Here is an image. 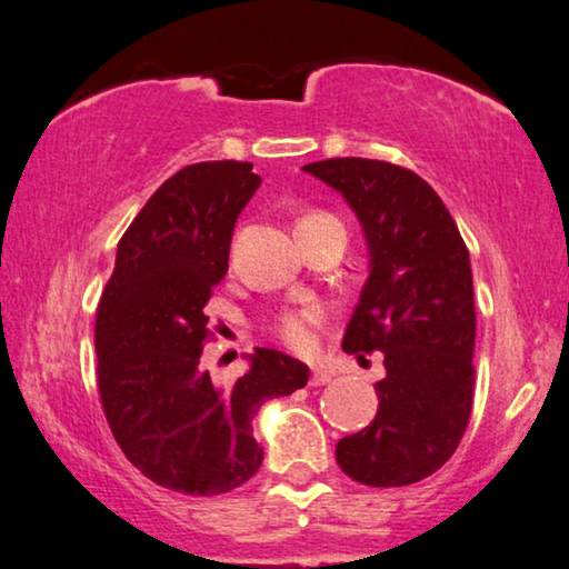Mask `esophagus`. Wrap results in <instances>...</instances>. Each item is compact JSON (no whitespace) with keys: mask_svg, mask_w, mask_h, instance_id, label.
Instances as JSON below:
<instances>
[{"mask_svg":"<svg viewBox=\"0 0 569 569\" xmlns=\"http://www.w3.org/2000/svg\"><path fill=\"white\" fill-rule=\"evenodd\" d=\"M332 381V373L325 371V368H311V387H325V383Z\"/></svg>","mask_w":569,"mask_h":569,"instance_id":"esophagus-1","label":"esophagus"}]
</instances>
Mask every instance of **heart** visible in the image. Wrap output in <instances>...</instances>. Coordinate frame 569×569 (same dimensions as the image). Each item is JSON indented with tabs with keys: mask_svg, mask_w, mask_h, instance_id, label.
Returning <instances> with one entry per match:
<instances>
[{
	"mask_svg": "<svg viewBox=\"0 0 569 569\" xmlns=\"http://www.w3.org/2000/svg\"><path fill=\"white\" fill-rule=\"evenodd\" d=\"M322 219H335L330 213H309L303 216L301 221H322ZM322 322V309L309 307L299 311H288L278 322V335L286 342L288 348L299 350V353H307V350L315 348L317 342V327Z\"/></svg>",
	"mask_w": 569,
	"mask_h": 569,
	"instance_id": "b5f03b06",
	"label": "heart"
}]
</instances>
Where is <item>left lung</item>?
Instances as JSON below:
<instances>
[{
	"label": "left lung",
	"mask_w": 569,
	"mask_h": 569,
	"mask_svg": "<svg viewBox=\"0 0 569 569\" xmlns=\"http://www.w3.org/2000/svg\"><path fill=\"white\" fill-rule=\"evenodd\" d=\"M346 198L363 227L368 278L342 350L383 353L379 412L335 448L340 469L368 487L420 482L459 446L475 397V286L469 250L420 174L379 159L303 164Z\"/></svg>",
	"instance_id": "1"
}]
</instances>
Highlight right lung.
<instances>
[{
	"label": "right lung",
	"mask_w": 569,
	"mask_h": 569,
	"mask_svg": "<svg viewBox=\"0 0 569 569\" xmlns=\"http://www.w3.org/2000/svg\"><path fill=\"white\" fill-rule=\"evenodd\" d=\"M250 162H198L164 180L118 242L94 322L98 387L126 459L167 490L221 495L262 463L260 405L307 387L309 368L254 348L250 371H203V307L227 276L234 223L260 188Z\"/></svg>",
	"instance_id": "obj_1"
}]
</instances>
